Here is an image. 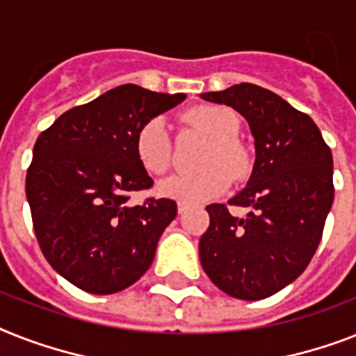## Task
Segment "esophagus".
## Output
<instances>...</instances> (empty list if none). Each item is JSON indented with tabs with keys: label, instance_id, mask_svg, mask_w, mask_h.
<instances>
[{
	"label": "esophagus",
	"instance_id": "34e87169",
	"mask_svg": "<svg viewBox=\"0 0 356 356\" xmlns=\"http://www.w3.org/2000/svg\"><path fill=\"white\" fill-rule=\"evenodd\" d=\"M186 208H188L186 203H177V212H179V213H184V212H186Z\"/></svg>",
	"mask_w": 356,
	"mask_h": 356
}]
</instances>
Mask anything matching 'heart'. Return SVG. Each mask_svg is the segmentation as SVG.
<instances>
[{
    "label": "heart",
    "mask_w": 356,
    "mask_h": 356,
    "mask_svg": "<svg viewBox=\"0 0 356 356\" xmlns=\"http://www.w3.org/2000/svg\"><path fill=\"white\" fill-rule=\"evenodd\" d=\"M184 122L210 138L199 173H181L164 179L159 193L181 203H203L227 192L230 177L245 179L252 168V159L238 137L239 118L223 106H195L184 111ZM133 149L138 164L152 175H163L172 166V140L163 117H152L137 129Z\"/></svg>",
    "instance_id": "heart-1"
}]
</instances>
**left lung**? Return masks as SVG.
Instances as JSON below:
<instances>
[{
	"instance_id": "8db88e82",
	"label": "left lung",
	"mask_w": 356,
	"mask_h": 356,
	"mask_svg": "<svg viewBox=\"0 0 356 356\" xmlns=\"http://www.w3.org/2000/svg\"><path fill=\"white\" fill-rule=\"evenodd\" d=\"M201 97L241 113L256 144L250 181L228 201L248 208L247 218L208 204L201 265L228 296L268 298L298 278L318 248L334 197L331 148L313 118L265 88L243 82Z\"/></svg>"
}]
</instances>
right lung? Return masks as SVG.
<instances>
[{
	"label": "right lung",
	"instance_id": "1",
	"mask_svg": "<svg viewBox=\"0 0 356 356\" xmlns=\"http://www.w3.org/2000/svg\"><path fill=\"white\" fill-rule=\"evenodd\" d=\"M184 98L124 83L40 133L25 181L34 234L49 265L86 293L137 282L177 216L172 199L133 207L129 197L153 186L135 157V133Z\"/></svg>",
	"mask_w": 356,
	"mask_h": 356
}]
</instances>
